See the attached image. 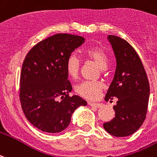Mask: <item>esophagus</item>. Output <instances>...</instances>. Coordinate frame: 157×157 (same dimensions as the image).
<instances>
[{
    "label": "esophagus",
    "mask_w": 157,
    "mask_h": 157,
    "mask_svg": "<svg viewBox=\"0 0 157 157\" xmlns=\"http://www.w3.org/2000/svg\"><path fill=\"white\" fill-rule=\"evenodd\" d=\"M88 105H90V106H94V107H96V108H100L102 106L101 104H99V103H94V102H91V101H88Z\"/></svg>",
    "instance_id": "esophagus-1"
}]
</instances>
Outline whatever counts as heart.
<instances>
[{"label":"heart","mask_w":157,"mask_h":157,"mask_svg":"<svg viewBox=\"0 0 157 157\" xmlns=\"http://www.w3.org/2000/svg\"><path fill=\"white\" fill-rule=\"evenodd\" d=\"M85 55L95 61L100 68L105 69L108 64V56L101 46H90L85 51ZM81 69V61L78 56L72 53L70 54L66 61V70L69 76L76 78ZM103 89L101 82L85 81L75 86V92L86 99L94 100L98 98Z\"/></svg>","instance_id":"heart-1"}]
</instances>
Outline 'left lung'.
<instances>
[{"label": "left lung", "instance_id": "8db88e82", "mask_svg": "<svg viewBox=\"0 0 157 157\" xmlns=\"http://www.w3.org/2000/svg\"><path fill=\"white\" fill-rule=\"evenodd\" d=\"M117 58L114 79L105 100L117 97L115 117L103 124L109 134L117 137L128 136L137 131L147 116L150 86L142 62L135 49L126 40L109 35Z\"/></svg>", "mask_w": 157, "mask_h": 157}]
</instances>
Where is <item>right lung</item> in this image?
<instances>
[{"label":"right lung","mask_w":157,"mask_h":157,"mask_svg":"<svg viewBox=\"0 0 157 157\" xmlns=\"http://www.w3.org/2000/svg\"><path fill=\"white\" fill-rule=\"evenodd\" d=\"M80 36L59 33L38 42L23 61L19 97L27 120L40 131L57 133L69 126L71 115L86 101L69 96L72 90L67 80L66 61L84 43Z\"/></svg>","instance_id":"right-lung-1"}]
</instances>
